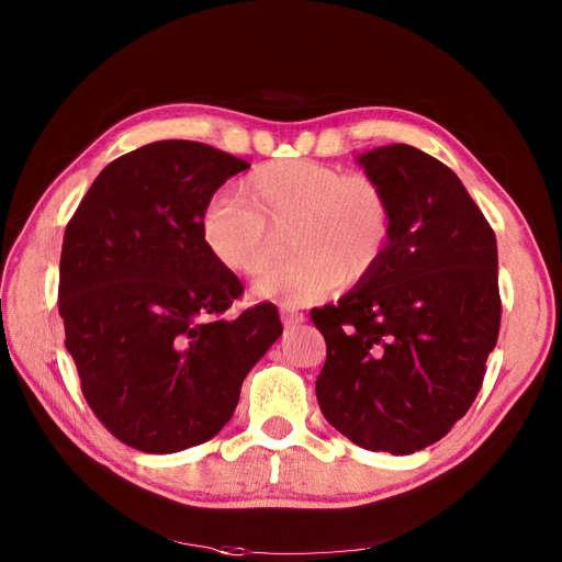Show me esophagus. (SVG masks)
I'll return each mask as SVG.
<instances>
[{
	"mask_svg": "<svg viewBox=\"0 0 562 562\" xmlns=\"http://www.w3.org/2000/svg\"><path fill=\"white\" fill-rule=\"evenodd\" d=\"M282 323H284L286 330H293V328H299L301 323H305V316L299 314V312H293V310H282Z\"/></svg>",
	"mask_w": 562,
	"mask_h": 562,
	"instance_id": "34e87169",
	"label": "esophagus"
}]
</instances>
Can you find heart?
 <instances>
[{
    "instance_id": "obj_1",
    "label": "heart",
    "mask_w": 562,
    "mask_h": 562,
    "mask_svg": "<svg viewBox=\"0 0 562 562\" xmlns=\"http://www.w3.org/2000/svg\"><path fill=\"white\" fill-rule=\"evenodd\" d=\"M291 225V259L261 273L252 293L261 301L305 305L339 282L367 280L392 239V204L373 177L344 175L314 159H282L255 168L239 195L206 202L200 236L206 252L234 276L259 273L271 257V229Z\"/></svg>"
}]
</instances>
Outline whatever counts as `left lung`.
I'll return each instance as SVG.
<instances>
[{
  "mask_svg": "<svg viewBox=\"0 0 562 562\" xmlns=\"http://www.w3.org/2000/svg\"><path fill=\"white\" fill-rule=\"evenodd\" d=\"M385 189L392 239L337 305L312 310L326 339L323 417L367 451L409 456L467 415L501 323L496 236L460 177L394 143L356 159Z\"/></svg>",
  "mask_w": 562,
  "mask_h": 562,
  "instance_id": "8db88e82",
  "label": "left lung"
}]
</instances>
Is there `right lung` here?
Masks as SVG:
<instances>
[{
  "label": "right lung",
  "instance_id": "obj_1",
  "mask_svg": "<svg viewBox=\"0 0 562 562\" xmlns=\"http://www.w3.org/2000/svg\"><path fill=\"white\" fill-rule=\"evenodd\" d=\"M248 164L198 140H157L111 161L64 234L58 314L83 398L127 447L177 453L232 419L282 323L206 252V202Z\"/></svg>",
  "mask_w": 562,
  "mask_h": 562
}]
</instances>
